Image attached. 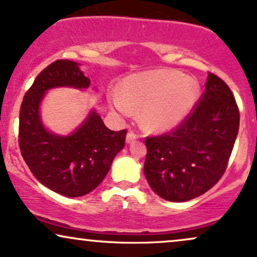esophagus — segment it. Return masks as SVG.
<instances>
[{"instance_id":"1","label":"esophagus","mask_w":257,"mask_h":257,"mask_svg":"<svg viewBox=\"0 0 257 257\" xmlns=\"http://www.w3.org/2000/svg\"><path fill=\"white\" fill-rule=\"evenodd\" d=\"M138 138H139V135L136 134L135 132H129L128 134H126V139H125L126 144H132V142H134Z\"/></svg>"}]
</instances>
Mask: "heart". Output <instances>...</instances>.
Listing matches in <instances>:
<instances>
[{
    "mask_svg": "<svg viewBox=\"0 0 257 257\" xmlns=\"http://www.w3.org/2000/svg\"><path fill=\"white\" fill-rule=\"evenodd\" d=\"M200 95L194 78L173 69H158L128 77L121 93L111 103L119 112L141 110V123L152 132H164L180 124L192 112Z\"/></svg>",
    "mask_w": 257,
    "mask_h": 257,
    "instance_id": "1",
    "label": "heart"
}]
</instances>
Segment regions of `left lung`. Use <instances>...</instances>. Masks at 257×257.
Wrapping results in <instances>:
<instances>
[{
	"label": "left lung",
	"mask_w": 257,
	"mask_h": 257,
	"mask_svg": "<svg viewBox=\"0 0 257 257\" xmlns=\"http://www.w3.org/2000/svg\"><path fill=\"white\" fill-rule=\"evenodd\" d=\"M239 128V110L230 87L209 72L192 112L166 134L146 138L145 175L158 196L186 201L218 183L228 167Z\"/></svg>",
	"instance_id": "8db88e82"
}]
</instances>
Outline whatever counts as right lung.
<instances>
[{
  "label": "right lung",
  "instance_id": "add662e5",
  "mask_svg": "<svg viewBox=\"0 0 257 257\" xmlns=\"http://www.w3.org/2000/svg\"><path fill=\"white\" fill-rule=\"evenodd\" d=\"M58 86L86 89L90 79L79 65L66 59L42 70L22 100L19 145L29 170L42 185L65 197H82L108 174L113 158L124 147L126 131H110L95 110L71 135L46 131L39 106L46 91Z\"/></svg>",
  "mask_w": 257,
  "mask_h": 257
}]
</instances>
